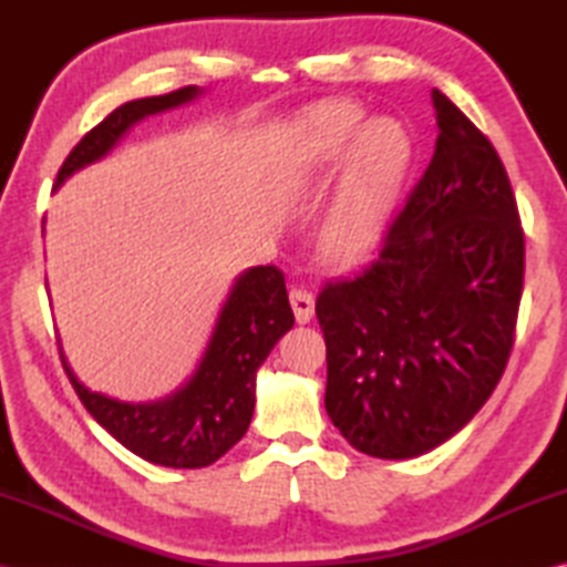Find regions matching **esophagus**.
<instances>
[{
	"instance_id": "34e87169",
	"label": "esophagus",
	"mask_w": 567,
	"mask_h": 567,
	"mask_svg": "<svg viewBox=\"0 0 567 567\" xmlns=\"http://www.w3.org/2000/svg\"><path fill=\"white\" fill-rule=\"evenodd\" d=\"M290 305H292L297 323H307L311 317H315V297H311V292L295 287L290 292Z\"/></svg>"
}]
</instances>
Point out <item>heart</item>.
<instances>
[{
  "instance_id": "heart-1",
  "label": "heart",
  "mask_w": 567,
  "mask_h": 567,
  "mask_svg": "<svg viewBox=\"0 0 567 567\" xmlns=\"http://www.w3.org/2000/svg\"><path fill=\"white\" fill-rule=\"evenodd\" d=\"M363 124L360 106L331 102L309 112L297 126L295 155L302 173L336 165L357 138L336 197L319 224V250L333 262L355 260L370 248L412 161V138L400 122L378 118L361 132Z\"/></svg>"
}]
</instances>
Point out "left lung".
I'll return each mask as SVG.
<instances>
[{
    "label": "left lung",
    "mask_w": 567,
    "mask_h": 567,
    "mask_svg": "<svg viewBox=\"0 0 567 567\" xmlns=\"http://www.w3.org/2000/svg\"><path fill=\"white\" fill-rule=\"evenodd\" d=\"M436 148L375 256L323 285L327 412L355 451L404 461L455 436L497 388L524 287V234L495 146L431 92Z\"/></svg>",
    "instance_id": "8db88e82"
}]
</instances>
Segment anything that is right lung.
Masks as SVG:
<instances>
[{"mask_svg":"<svg viewBox=\"0 0 567 567\" xmlns=\"http://www.w3.org/2000/svg\"><path fill=\"white\" fill-rule=\"evenodd\" d=\"M202 94V87L189 84L161 97H143L116 106L70 151L58 171L55 189L82 167L110 155L146 116L195 102ZM292 323L295 315L287 299L285 275L275 265L244 270L216 317L197 370L183 388L153 402H122L84 388L72 372L60 341L58 346L80 402L124 449L155 465L195 470L216 463L244 439L256 406L258 368Z\"/></svg>","mask_w":567,"mask_h":567,"instance_id":"add662e5","label":"right lung"}]
</instances>
